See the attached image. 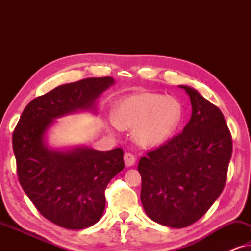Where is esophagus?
<instances>
[{
	"instance_id": "34e87169",
	"label": "esophagus",
	"mask_w": 251,
	"mask_h": 251,
	"mask_svg": "<svg viewBox=\"0 0 251 251\" xmlns=\"http://www.w3.org/2000/svg\"><path fill=\"white\" fill-rule=\"evenodd\" d=\"M136 162V156L131 153H126L125 154V163L126 167H131Z\"/></svg>"
}]
</instances>
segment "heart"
<instances>
[{
	"instance_id": "b5f03b06",
	"label": "heart",
	"mask_w": 251,
	"mask_h": 251,
	"mask_svg": "<svg viewBox=\"0 0 251 251\" xmlns=\"http://www.w3.org/2000/svg\"><path fill=\"white\" fill-rule=\"evenodd\" d=\"M183 118V106L174 97L142 92L123 98L116 105L113 126L135 129V139L144 147L163 144L176 131Z\"/></svg>"
}]
</instances>
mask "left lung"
<instances>
[{"mask_svg": "<svg viewBox=\"0 0 251 251\" xmlns=\"http://www.w3.org/2000/svg\"><path fill=\"white\" fill-rule=\"evenodd\" d=\"M191 120L183 132L139 160L144 210L152 221L181 228L199 221L225 186L232 136L224 115L193 88Z\"/></svg>", "mask_w": 251, "mask_h": 251, "instance_id": "8db88e82", "label": "left lung"}]
</instances>
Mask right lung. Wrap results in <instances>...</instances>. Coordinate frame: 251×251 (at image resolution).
<instances>
[{"label":"right lung","mask_w":251,"mask_h":251,"mask_svg":"<svg viewBox=\"0 0 251 251\" xmlns=\"http://www.w3.org/2000/svg\"><path fill=\"white\" fill-rule=\"evenodd\" d=\"M113 84L106 76L59 85L33 99L13 131L19 183L40 214L60 227L83 229L101 218L106 186L125 168L123 150H51L46 132L54 119L95 109L96 99Z\"/></svg>","instance_id":"add662e5"}]
</instances>
